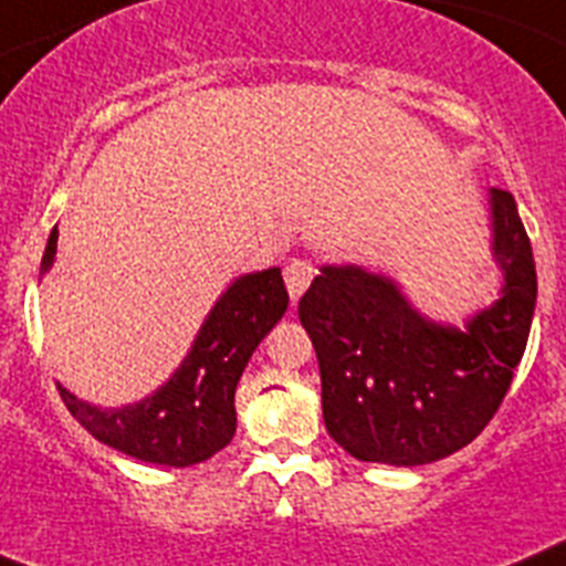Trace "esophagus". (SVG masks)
Instances as JSON below:
<instances>
[{
	"label": "esophagus",
	"mask_w": 566,
	"mask_h": 566,
	"mask_svg": "<svg viewBox=\"0 0 566 566\" xmlns=\"http://www.w3.org/2000/svg\"><path fill=\"white\" fill-rule=\"evenodd\" d=\"M315 273H318L315 271V264L307 262V259H293V262H287V268H284V282H287V293L293 302L302 298V293L310 287Z\"/></svg>",
	"instance_id": "34e87169"
}]
</instances>
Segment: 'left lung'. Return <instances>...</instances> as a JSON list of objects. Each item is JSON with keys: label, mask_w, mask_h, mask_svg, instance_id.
<instances>
[{"label": "left lung", "mask_w": 566, "mask_h": 566, "mask_svg": "<svg viewBox=\"0 0 566 566\" xmlns=\"http://www.w3.org/2000/svg\"><path fill=\"white\" fill-rule=\"evenodd\" d=\"M502 298L465 329L422 318L391 279L321 268L298 302L318 355L321 409L346 454L426 465L480 437L511 389L536 310V264L516 200L491 188Z\"/></svg>", "instance_id": "left-lung-1"}]
</instances>
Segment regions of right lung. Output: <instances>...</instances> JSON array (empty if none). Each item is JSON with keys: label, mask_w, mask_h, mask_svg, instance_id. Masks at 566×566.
Segmentation results:
<instances>
[{"label": "right lung", "mask_w": 566, "mask_h": 566, "mask_svg": "<svg viewBox=\"0 0 566 566\" xmlns=\"http://www.w3.org/2000/svg\"><path fill=\"white\" fill-rule=\"evenodd\" d=\"M59 231H50L42 273L55 259ZM287 287L279 268L239 276L213 304L191 353L151 397L124 409H98L59 384L70 415L95 440L135 460L186 468L206 462L233 440V391L259 340L287 310Z\"/></svg>", "instance_id": "right-lung-1"}]
</instances>
